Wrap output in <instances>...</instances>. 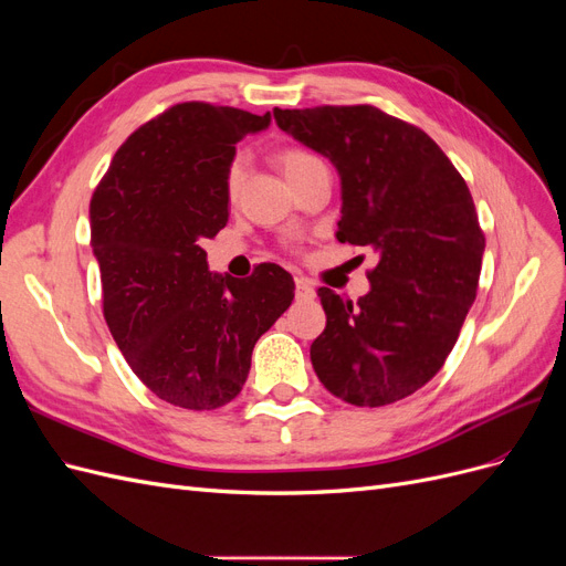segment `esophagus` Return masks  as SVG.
<instances>
[{
  "label": "esophagus",
  "mask_w": 566,
  "mask_h": 566,
  "mask_svg": "<svg viewBox=\"0 0 566 566\" xmlns=\"http://www.w3.org/2000/svg\"><path fill=\"white\" fill-rule=\"evenodd\" d=\"M295 295H297V300H314L316 290H314L312 281L304 279V276H297L295 279Z\"/></svg>",
  "instance_id": "1"
}]
</instances>
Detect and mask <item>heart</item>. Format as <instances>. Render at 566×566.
Returning a JSON list of instances; mask_svg holds the SVG:
<instances>
[{"instance_id":"obj_1","label":"heart","mask_w":566,"mask_h":566,"mask_svg":"<svg viewBox=\"0 0 566 566\" xmlns=\"http://www.w3.org/2000/svg\"><path fill=\"white\" fill-rule=\"evenodd\" d=\"M273 163L279 165V169L290 184L297 181L302 175L310 172V169L323 165V160L318 156H314L312 150L300 148V146L279 148L276 153H273ZM243 179H245V163L241 158H233L227 167V175H224V191L231 200L238 196V191H241Z\"/></svg>"}]
</instances>
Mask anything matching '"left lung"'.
<instances>
[{
  "mask_svg": "<svg viewBox=\"0 0 566 566\" xmlns=\"http://www.w3.org/2000/svg\"><path fill=\"white\" fill-rule=\"evenodd\" d=\"M273 117L337 167V241L380 254L356 304L318 290V380L354 406L401 401L441 370L476 297L486 238L470 188L420 127L370 104L273 108Z\"/></svg>",
  "mask_w": 566,
  "mask_h": 566,
  "instance_id": "1",
  "label": "left lung"
}]
</instances>
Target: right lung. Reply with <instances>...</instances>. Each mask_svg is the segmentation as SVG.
Here are the masks:
<instances>
[{
    "instance_id": "obj_1",
    "label": "right lung",
    "mask_w": 566,
    "mask_h": 566,
    "mask_svg": "<svg viewBox=\"0 0 566 566\" xmlns=\"http://www.w3.org/2000/svg\"><path fill=\"white\" fill-rule=\"evenodd\" d=\"M269 123L205 101L169 106L127 136L90 202L111 335L136 378L179 408L233 401L254 342L295 297L279 264L217 276L200 248L229 221L235 144Z\"/></svg>"
}]
</instances>
